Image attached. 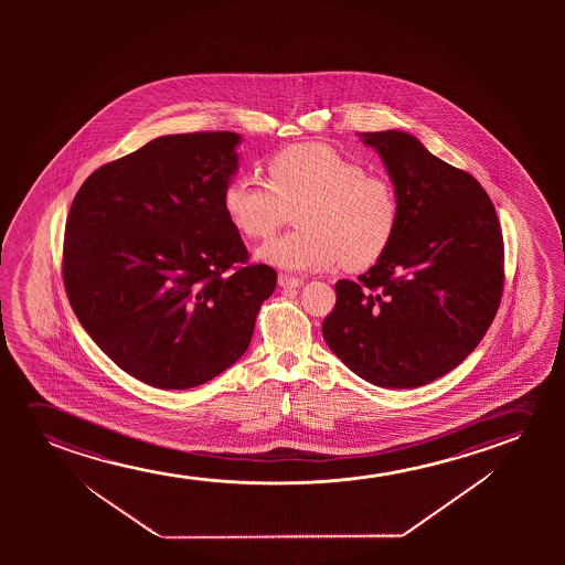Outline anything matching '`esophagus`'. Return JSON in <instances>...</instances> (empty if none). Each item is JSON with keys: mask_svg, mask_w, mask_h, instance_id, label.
<instances>
[{"mask_svg": "<svg viewBox=\"0 0 565 565\" xmlns=\"http://www.w3.org/2000/svg\"><path fill=\"white\" fill-rule=\"evenodd\" d=\"M279 287H284V289H297V287H301L305 281L301 278H294V276H287V274H279L278 276Z\"/></svg>", "mask_w": 565, "mask_h": 565, "instance_id": "34e87169", "label": "esophagus"}]
</instances>
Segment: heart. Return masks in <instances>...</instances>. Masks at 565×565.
<instances>
[{
    "label": "heart",
    "mask_w": 565,
    "mask_h": 565,
    "mask_svg": "<svg viewBox=\"0 0 565 565\" xmlns=\"http://www.w3.org/2000/svg\"><path fill=\"white\" fill-rule=\"evenodd\" d=\"M266 171L268 183L235 175L222 193L225 216L248 239H270L299 206V230L258 248V260L299 274L340 263L359 270L386 250L399 217L387 179L324 142L281 148Z\"/></svg>",
    "instance_id": "b5f03b06"
}]
</instances>
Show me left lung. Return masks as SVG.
<instances>
[{"instance_id": "1", "label": "left lung", "mask_w": 565, "mask_h": 565, "mask_svg": "<svg viewBox=\"0 0 565 565\" xmlns=\"http://www.w3.org/2000/svg\"><path fill=\"white\" fill-rule=\"evenodd\" d=\"M394 185V237L361 281L335 284L328 348L374 386L418 387L463 363L492 324L503 289L494 204L467 171L409 132H361Z\"/></svg>"}]
</instances>
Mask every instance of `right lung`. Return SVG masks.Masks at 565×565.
Listing matches in <instances>:
<instances>
[{
  "label": "right lung",
  "instance_id": "1",
  "mask_svg": "<svg viewBox=\"0 0 565 565\" xmlns=\"http://www.w3.org/2000/svg\"><path fill=\"white\" fill-rule=\"evenodd\" d=\"M239 132L150 140L78 189L63 243L71 307L127 374L160 390L216 379L247 351L276 271L247 263L222 193Z\"/></svg>",
  "mask_w": 565,
  "mask_h": 565
}]
</instances>
